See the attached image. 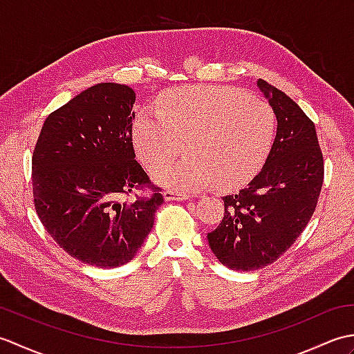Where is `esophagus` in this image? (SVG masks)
I'll list each match as a JSON object with an SVG mask.
<instances>
[{"label": "esophagus", "mask_w": 354, "mask_h": 354, "mask_svg": "<svg viewBox=\"0 0 354 354\" xmlns=\"http://www.w3.org/2000/svg\"><path fill=\"white\" fill-rule=\"evenodd\" d=\"M164 199L165 201H187V199H190V194L167 190V192H164Z\"/></svg>", "instance_id": "1"}]
</instances>
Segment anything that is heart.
<instances>
[{"instance_id":"b5f03b06","label":"heart","mask_w":354,"mask_h":354,"mask_svg":"<svg viewBox=\"0 0 354 354\" xmlns=\"http://www.w3.org/2000/svg\"><path fill=\"white\" fill-rule=\"evenodd\" d=\"M156 108L137 117L132 140L147 170L170 162L187 142L189 156L155 175L170 189H240L259 175L272 152V106L240 89L183 86L158 100Z\"/></svg>"}]
</instances>
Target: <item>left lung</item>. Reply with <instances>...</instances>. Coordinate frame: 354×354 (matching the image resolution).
Listing matches in <instances>:
<instances>
[{
  "instance_id": "obj_1",
  "label": "left lung",
  "mask_w": 354,
  "mask_h": 354,
  "mask_svg": "<svg viewBox=\"0 0 354 354\" xmlns=\"http://www.w3.org/2000/svg\"><path fill=\"white\" fill-rule=\"evenodd\" d=\"M277 115L275 142L265 167L237 194L223 196L225 214L208 245L223 266L255 270L295 243L317 208L324 160L315 124L280 89L259 79Z\"/></svg>"
}]
</instances>
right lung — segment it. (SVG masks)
I'll list each match as a JSON object with an SVG mask.
<instances>
[{
    "label": "right lung",
    "instance_id": "add662e5",
    "mask_svg": "<svg viewBox=\"0 0 354 354\" xmlns=\"http://www.w3.org/2000/svg\"><path fill=\"white\" fill-rule=\"evenodd\" d=\"M135 93L97 84L47 117L32 158L36 213L55 242L95 268L129 263L164 198L135 160ZM153 196L126 201L133 188Z\"/></svg>",
    "mask_w": 354,
    "mask_h": 354
}]
</instances>
